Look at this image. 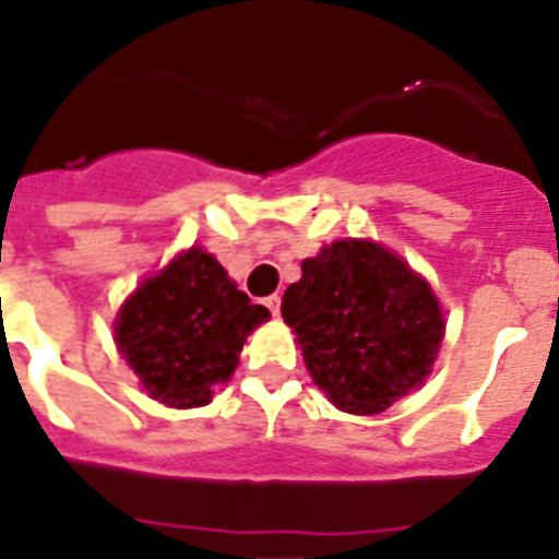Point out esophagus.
I'll use <instances>...</instances> for the list:
<instances>
[{
  "label": "esophagus",
  "instance_id": "34e87169",
  "mask_svg": "<svg viewBox=\"0 0 559 559\" xmlns=\"http://www.w3.org/2000/svg\"><path fill=\"white\" fill-rule=\"evenodd\" d=\"M264 307L270 309L272 316H278V312H281V295H270V298H264Z\"/></svg>",
  "mask_w": 559,
  "mask_h": 559
}]
</instances>
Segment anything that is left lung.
Wrapping results in <instances>:
<instances>
[{
    "label": "left lung",
    "mask_w": 559,
    "mask_h": 559,
    "mask_svg": "<svg viewBox=\"0 0 559 559\" xmlns=\"http://www.w3.org/2000/svg\"><path fill=\"white\" fill-rule=\"evenodd\" d=\"M281 316L312 381L349 415H378L420 386L447 326L429 284L395 252L358 238L307 258Z\"/></svg>",
    "instance_id": "1"
}]
</instances>
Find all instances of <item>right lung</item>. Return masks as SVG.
Listing matches in <instances>:
<instances>
[{"mask_svg": "<svg viewBox=\"0 0 559 559\" xmlns=\"http://www.w3.org/2000/svg\"><path fill=\"white\" fill-rule=\"evenodd\" d=\"M270 309L250 304L201 247L181 252L130 295L116 316V344L150 397L190 409L227 383L238 355Z\"/></svg>", "mask_w": 559, "mask_h": 559, "instance_id": "obj_1", "label": "right lung"}]
</instances>
